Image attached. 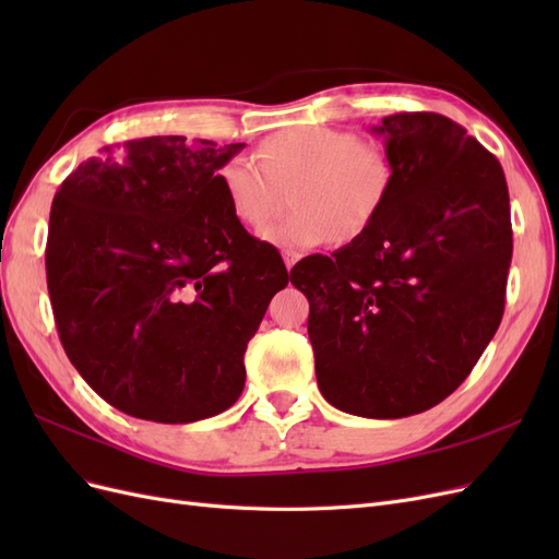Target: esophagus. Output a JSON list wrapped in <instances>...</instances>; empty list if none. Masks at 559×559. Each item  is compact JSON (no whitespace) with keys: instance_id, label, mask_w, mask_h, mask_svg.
<instances>
[{"instance_id":"1","label":"esophagus","mask_w":559,"mask_h":559,"mask_svg":"<svg viewBox=\"0 0 559 559\" xmlns=\"http://www.w3.org/2000/svg\"><path fill=\"white\" fill-rule=\"evenodd\" d=\"M298 253H292V251H284V265H286V270H292L296 263H298Z\"/></svg>"}]
</instances>
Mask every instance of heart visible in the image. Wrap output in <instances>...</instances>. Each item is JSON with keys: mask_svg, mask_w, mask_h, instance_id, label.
<instances>
[{"mask_svg": "<svg viewBox=\"0 0 559 559\" xmlns=\"http://www.w3.org/2000/svg\"><path fill=\"white\" fill-rule=\"evenodd\" d=\"M218 186L233 214L259 228L275 214L282 189L294 207L267 226L263 240L284 251H308L333 240L359 238L386 205L394 167L382 148L359 134L302 126L270 134L253 156H233L218 167Z\"/></svg>", "mask_w": 559, "mask_h": 559, "instance_id": "obj_1", "label": "heart"}]
</instances>
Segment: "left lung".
<instances>
[{
	"label": "left lung",
	"instance_id": "1",
	"mask_svg": "<svg viewBox=\"0 0 559 559\" xmlns=\"http://www.w3.org/2000/svg\"><path fill=\"white\" fill-rule=\"evenodd\" d=\"M384 134L394 186L364 235L302 259L317 384L337 411L396 419L460 386L492 341L513 257L499 160L448 116L403 111Z\"/></svg>",
	"mask_w": 559,
	"mask_h": 559
}]
</instances>
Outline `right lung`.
<instances>
[{"instance_id":"right-lung-1","label":"right lung","mask_w":559,"mask_h":559,"mask_svg":"<svg viewBox=\"0 0 559 559\" xmlns=\"http://www.w3.org/2000/svg\"><path fill=\"white\" fill-rule=\"evenodd\" d=\"M245 144L181 134L105 146L53 198L46 282L60 343L126 415L186 425L245 389V352L289 284L218 186Z\"/></svg>"}]
</instances>
